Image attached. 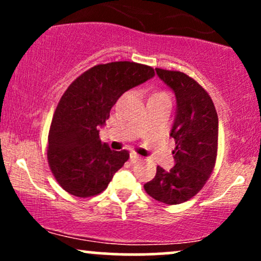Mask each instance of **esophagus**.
I'll return each mask as SVG.
<instances>
[{
  "label": "esophagus",
  "mask_w": 261,
  "mask_h": 261,
  "mask_svg": "<svg viewBox=\"0 0 261 261\" xmlns=\"http://www.w3.org/2000/svg\"><path fill=\"white\" fill-rule=\"evenodd\" d=\"M130 160H131V162H133V163H136V162H139L141 160V157L137 153H135V152H131Z\"/></svg>",
  "instance_id": "obj_1"
}]
</instances>
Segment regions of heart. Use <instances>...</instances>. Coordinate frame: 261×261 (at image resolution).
Segmentation results:
<instances>
[{
  "label": "heart",
  "instance_id": "b5f03b06",
  "mask_svg": "<svg viewBox=\"0 0 261 261\" xmlns=\"http://www.w3.org/2000/svg\"><path fill=\"white\" fill-rule=\"evenodd\" d=\"M155 94H166V93H163V92H158V93H154L153 95H155Z\"/></svg>",
  "mask_w": 261,
  "mask_h": 261
}]
</instances>
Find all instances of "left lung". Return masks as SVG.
<instances>
[{
    "mask_svg": "<svg viewBox=\"0 0 261 261\" xmlns=\"http://www.w3.org/2000/svg\"><path fill=\"white\" fill-rule=\"evenodd\" d=\"M155 72L176 97L170 131L175 141V166L170 170L157 167L155 176L143 188L157 201L178 205L195 196L215 168L218 116L211 97L195 80L179 71L155 68Z\"/></svg>",
    "mask_w": 261,
    "mask_h": 261,
    "instance_id": "8db88e82",
    "label": "left lung"
}]
</instances>
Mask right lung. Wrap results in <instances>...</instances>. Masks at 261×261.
Instances as JSON below:
<instances>
[{"mask_svg":"<svg viewBox=\"0 0 261 261\" xmlns=\"http://www.w3.org/2000/svg\"><path fill=\"white\" fill-rule=\"evenodd\" d=\"M153 76L151 66L116 61L93 66L68 86L54 113L47 137L49 167L68 194L98 195L128 160L127 151H112L101 142L99 128L125 92Z\"/></svg>","mask_w":261,"mask_h":261,"instance_id":"right-lung-1","label":"right lung"}]
</instances>
